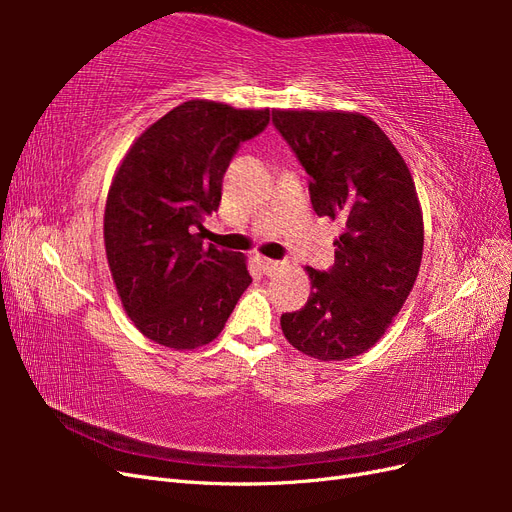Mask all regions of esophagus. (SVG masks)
I'll return each instance as SVG.
<instances>
[{"instance_id":"esophagus-1","label":"esophagus","mask_w":512,"mask_h":512,"mask_svg":"<svg viewBox=\"0 0 512 512\" xmlns=\"http://www.w3.org/2000/svg\"><path fill=\"white\" fill-rule=\"evenodd\" d=\"M258 267H260V271L265 273V275H275L277 271L284 267V262L271 260V258H258Z\"/></svg>"}]
</instances>
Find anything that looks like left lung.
I'll list each match as a JSON object with an SVG mask.
<instances>
[{"label":"left lung","instance_id":"obj_1","mask_svg":"<svg viewBox=\"0 0 512 512\" xmlns=\"http://www.w3.org/2000/svg\"><path fill=\"white\" fill-rule=\"evenodd\" d=\"M309 175L320 218L342 220L329 271L307 267L312 294L282 314L288 342L320 361L363 354L406 303L423 258V213L410 170L376 121L346 111H273Z\"/></svg>","mask_w":512,"mask_h":512}]
</instances>
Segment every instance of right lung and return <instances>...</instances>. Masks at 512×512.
<instances>
[{
    "mask_svg": "<svg viewBox=\"0 0 512 512\" xmlns=\"http://www.w3.org/2000/svg\"><path fill=\"white\" fill-rule=\"evenodd\" d=\"M269 123V108L241 111L190 100L149 126L123 158L104 211V245L117 294L156 344L213 342L245 288V256L203 243L222 179L241 143Z\"/></svg>",
    "mask_w": 512,
    "mask_h": 512,
    "instance_id": "right-lung-1",
    "label": "right lung"
}]
</instances>
